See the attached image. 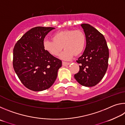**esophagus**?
<instances>
[{"label":"esophagus","instance_id":"obj_1","mask_svg":"<svg viewBox=\"0 0 125 125\" xmlns=\"http://www.w3.org/2000/svg\"><path fill=\"white\" fill-rule=\"evenodd\" d=\"M69 63L68 62H62V65L63 66H67V65H69Z\"/></svg>","mask_w":125,"mask_h":125}]
</instances>
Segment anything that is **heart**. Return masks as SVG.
<instances>
[{"label":"heart","instance_id":"obj_1","mask_svg":"<svg viewBox=\"0 0 125 125\" xmlns=\"http://www.w3.org/2000/svg\"><path fill=\"white\" fill-rule=\"evenodd\" d=\"M52 40H44L43 46L45 50L53 56H57L64 48L61 54L63 60H70L73 56L81 54L85 48L86 36L80 30H67L55 33Z\"/></svg>","mask_w":125,"mask_h":125}]
</instances>
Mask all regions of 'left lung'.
<instances>
[{
    "label": "left lung",
    "mask_w": 125,
    "mask_h": 125,
    "mask_svg": "<svg viewBox=\"0 0 125 125\" xmlns=\"http://www.w3.org/2000/svg\"><path fill=\"white\" fill-rule=\"evenodd\" d=\"M86 36V47L78 59L79 71L74 75L82 85L91 87L98 84L108 67L109 48L102 33L88 24H81Z\"/></svg>",
    "instance_id": "left-lung-1"
}]
</instances>
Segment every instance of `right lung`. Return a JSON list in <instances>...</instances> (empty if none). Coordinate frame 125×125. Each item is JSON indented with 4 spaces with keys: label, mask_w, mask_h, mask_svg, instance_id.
<instances>
[{
    "label": "right lung",
    "mask_w": 125,
    "mask_h": 125,
    "mask_svg": "<svg viewBox=\"0 0 125 125\" xmlns=\"http://www.w3.org/2000/svg\"><path fill=\"white\" fill-rule=\"evenodd\" d=\"M37 26L18 40L13 50V67L21 82L29 89L39 92L50 88L57 77L62 61L46 51L44 39L54 29Z\"/></svg>",
    "instance_id": "right-lung-1"
}]
</instances>
